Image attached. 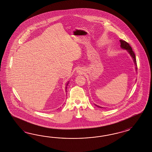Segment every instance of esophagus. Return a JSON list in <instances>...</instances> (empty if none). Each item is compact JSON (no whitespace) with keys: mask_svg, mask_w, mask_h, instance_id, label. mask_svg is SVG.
Masks as SVG:
<instances>
[{"mask_svg":"<svg viewBox=\"0 0 152 152\" xmlns=\"http://www.w3.org/2000/svg\"><path fill=\"white\" fill-rule=\"evenodd\" d=\"M77 72H78L79 74H81V73H83V71H81V70H80V69H78Z\"/></svg>","mask_w":152,"mask_h":152,"instance_id":"obj_1","label":"esophagus"}]
</instances>
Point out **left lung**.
<instances>
[{
  "mask_svg": "<svg viewBox=\"0 0 152 152\" xmlns=\"http://www.w3.org/2000/svg\"><path fill=\"white\" fill-rule=\"evenodd\" d=\"M120 44H121V45H120L121 47L123 49L126 50L128 51V52L130 53V55L133 57V58L134 59V61L135 62V64L137 66V61H136L135 55V53H134V51H133L132 48L131 47V46H130V45H129L128 42L125 41L124 40H120ZM136 69H137V67H136ZM98 107H100V106H98Z\"/></svg>",
  "mask_w": 152,
  "mask_h": 152,
  "instance_id": "1",
  "label": "left lung"
}]
</instances>
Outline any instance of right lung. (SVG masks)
<instances>
[{"label": "right lung", "mask_w": 152, "mask_h": 152, "mask_svg": "<svg viewBox=\"0 0 152 152\" xmlns=\"http://www.w3.org/2000/svg\"><path fill=\"white\" fill-rule=\"evenodd\" d=\"M67 85H68V83H67Z\"/></svg>", "instance_id": "1"}]
</instances>
